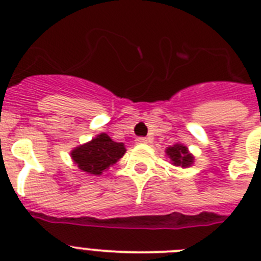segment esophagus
<instances>
[{
    "instance_id": "1",
    "label": "esophagus",
    "mask_w": 261,
    "mask_h": 261,
    "mask_svg": "<svg viewBox=\"0 0 261 261\" xmlns=\"http://www.w3.org/2000/svg\"><path fill=\"white\" fill-rule=\"evenodd\" d=\"M136 144H138V145L147 144V138H145V137H137V138H136Z\"/></svg>"
}]
</instances>
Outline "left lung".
<instances>
[{
  "label": "left lung",
  "instance_id": "8db88e82",
  "mask_svg": "<svg viewBox=\"0 0 261 261\" xmlns=\"http://www.w3.org/2000/svg\"><path fill=\"white\" fill-rule=\"evenodd\" d=\"M165 151L171 165L176 166V167L188 168L195 163V156L190 153L188 147L180 142H177L172 146H168Z\"/></svg>",
  "mask_w": 261,
  "mask_h": 261
}]
</instances>
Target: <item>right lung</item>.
<instances>
[{"mask_svg":"<svg viewBox=\"0 0 261 261\" xmlns=\"http://www.w3.org/2000/svg\"><path fill=\"white\" fill-rule=\"evenodd\" d=\"M125 151L123 142H115L107 133H100L91 141L74 147L70 156L81 171L99 176L123 158Z\"/></svg>","mask_w":261,"mask_h":261,"instance_id":"add662e5","label":"right lung"}]
</instances>
